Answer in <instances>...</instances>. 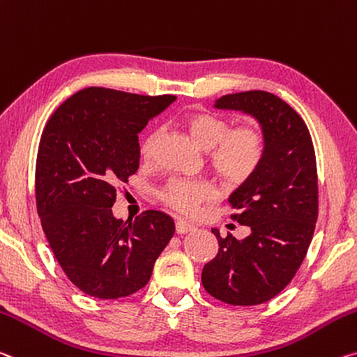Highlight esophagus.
I'll return each instance as SVG.
<instances>
[{
    "label": "esophagus",
    "mask_w": 357,
    "mask_h": 357,
    "mask_svg": "<svg viewBox=\"0 0 357 357\" xmlns=\"http://www.w3.org/2000/svg\"><path fill=\"white\" fill-rule=\"evenodd\" d=\"M194 230H195L194 225L184 222V220H176V234L184 235V234H189V231H194Z\"/></svg>",
    "instance_id": "34e87169"
}]
</instances>
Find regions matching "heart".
<instances>
[{"instance_id":"1","label":"heart","mask_w":357,"mask_h":357,"mask_svg":"<svg viewBox=\"0 0 357 357\" xmlns=\"http://www.w3.org/2000/svg\"><path fill=\"white\" fill-rule=\"evenodd\" d=\"M192 138L203 151H208L209 165L224 184L240 188L246 184L260 167L265 155V135L257 126H238L209 112H194L185 117ZM162 130H154L143 139L139 155L144 162L155 157ZM216 197V188L208 181L172 179L158 190V199L184 216H194L203 203Z\"/></svg>"}]
</instances>
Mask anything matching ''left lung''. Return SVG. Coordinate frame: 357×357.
I'll use <instances>...</instances> for the list:
<instances>
[{
    "instance_id": "obj_1",
    "label": "left lung",
    "mask_w": 357,
    "mask_h": 357,
    "mask_svg": "<svg viewBox=\"0 0 357 357\" xmlns=\"http://www.w3.org/2000/svg\"><path fill=\"white\" fill-rule=\"evenodd\" d=\"M218 109L243 111L257 119L265 155L256 174L230 195L231 219L251 234L220 236L218 256L203 267L208 294L230 305H259L289 284L297 273L318 219V172L313 141L303 119L264 90L224 95Z\"/></svg>"
}]
</instances>
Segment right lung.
Returning <instances> with one entry per match:
<instances>
[{
	"label": "right lung",
	"instance_id": "obj_1",
	"mask_svg": "<svg viewBox=\"0 0 357 357\" xmlns=\"http://www.w3.org/2000/svg\"><path fill=\"white\" fill-rule=\"evenodd\" d=\"M173 95L89 87L63 101L39 141L35 192L56 262L87 296L121 298L148 284L174 234L168 214L116 219L117 184L139 167L138 133L173 103Z\"/></svg>",
	"mask_w": 357,
	"mask_h": 357
}]
</instances>
